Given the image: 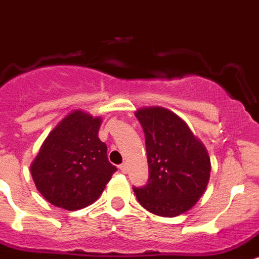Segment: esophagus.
<instances>
[{
    "mask_svg": "<svg viewBox=\"0 0 259 259\" xmlns=\"http://www.w3.org/2000/svg\"><path fill=\"white\" fill-rule=\"evenodd\" d=\"M119 170L122 171L123 174H126L129 171V166H127V163H122V164H119Z\"/></svg>",
    "mask_w": 259,
    "mask_h": 259,
    "instance_id": "obj_1",
    "label": "esophagus"
}]
</instances>
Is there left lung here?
<instances>
[{
  "mask_svg": "<svg viewBox=\"0 0 259 259\" xmlns=\"http://www.w3.org/2000/svg\"><path fill=\"white\" fill-rule=\"evenodd\" d=\"M136 117L145 132L149 182L142 188L133 187L134 193L151 213L179 216L205 192L210 175L207 149L171 110L141 108Z\"/></svg>",
  "mask_w": 259,
  "mask_h": 259,
  "instance_id": "8db88e82",
  "label": "left lung"
}]
</instances>
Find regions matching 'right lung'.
<instances>
[{"label":"right lung","instance_id":"1","mask_svg":"<svg viewBox=\"0 0 259 259\" xmlns=\"http://www.w3.org/2000/svg\"><path fill=\"white\" fill-rule=\"evenodd\" d=\"M100 117L73 110L51 130L32 160L31 177L49 203L77 210L95 203L116 166L99 138Z\"/></svg>","mask_w":259,"mask_h":259}]
</instances>
